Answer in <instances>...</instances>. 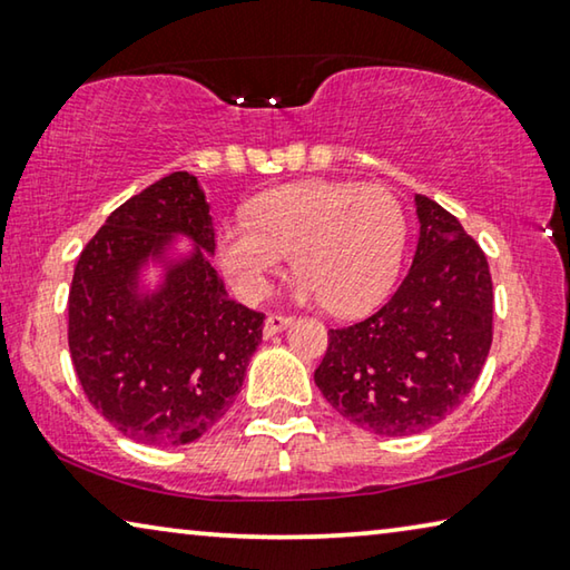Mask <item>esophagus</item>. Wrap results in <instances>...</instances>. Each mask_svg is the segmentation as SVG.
I'll return each mask as SVG.
<instances>
[{
  "mask_svg": "<svg viewBox=\"0 0 570 570\" xmlns=\"http://www.w3.org/2000/svg\"><path fill=\"white\" fill-rule=\"evenodd\" d=\"M291 324H293L291 316H283V313H269L267 321H265V334L275 336L279 332H285V328Z\"/></svg>",
  "mask_w": 570,
  "mask_h": 570,
  "instance_id": "34e87169",
  "label": "esophagus"
}]
</instances>
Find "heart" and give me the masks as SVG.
Wrapping results in <instances>:
<instances>
[{"mask_svg":"<svg viewBox=\"0 0 570 570\" xmlns=\"http://www.w3.org/2000/svg\"><path fill=\"white\" fill-rule=\"evenodd\" d=\"M406 244V216L381 185L303 179L257 197L252 220H228L218 254L230 283L249 301L272 291L287 259L295 262V298L354 313L393 285Z\"/></svg>","mask_w":570,"mask_h":570,"instance_id":"1","label":"heart"}]
</instances>
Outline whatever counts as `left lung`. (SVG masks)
<instances>
[{
  "instance_id": "left-lung-1",
  "label": "left lung",
  "mask_w": 570,
  "mask_h": 570,
  "mask_svg": "<svg viewBox=\"0 0 570 570\" xmlns=\"http://www.w3.org/2000/svg\"><path fill=\"white\" fill-rule=\"evenodd\" d=\"M411 269L381 311L332 328L313 381L352 424L383 436L440 424L475 385L491 350L493 285L485 254L460 220L414 197Z\"/></svg>"
}]
</instances>
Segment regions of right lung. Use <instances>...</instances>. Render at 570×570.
<instances>
[{
	"label": "right lung",
	"instance_id": "obj_1",
	"mask_svg": "<svg viewBox=\"0 0 570 570\" xmlns=\"http://www.w3.org/2000/svg\"><path fill=\"white\" fill-rule=\"evenodd\" d=\"M200 179H159L122 203L77 262L69 350L87 399L141 444L195 442L242 391L265 316L230 298Z\"/></svg>",
	"mask_w": 570,
	"mask_h": 570
}]
</instances>
